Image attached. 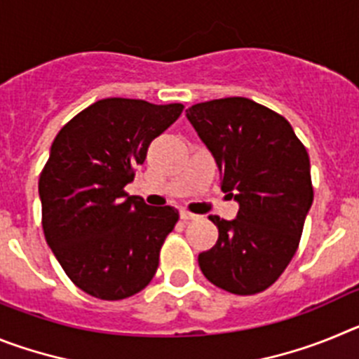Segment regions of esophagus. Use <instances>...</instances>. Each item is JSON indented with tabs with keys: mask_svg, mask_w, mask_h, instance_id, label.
Returning a JSON list of instances; mask_svg holds the SVG:
<instances>
[{
	"mask_svg": "<svg viewBox=\"0 0 359 359\" xmlns=\"http://www.w3.org/2000/svg\"><path fill=\"white\" fill-rule=\"evenodd\" d=\"M180 217H182L183 223H190V221H196V219H199V215L190 214V212H187V210H182L180 212Z\"/></svg>",
	"mask_w": 359,
	"mask_h": 359,
	"instance_id": "34e87169",
	"label": "esophagus"
}]
</instances>
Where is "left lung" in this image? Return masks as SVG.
<instances>
[{"instance_id":"obj_1","label":"left lung","mask_w":359,"mask_h":359,"mask_svg":"<svg viewBox=\"0 0 359 359\" xmlns=\"http://www.w3.org/2000/svg\"><path fill=\"white\" fill-rule=\"evenodd\" d=\"M187 118L215 158L221 190L239 203L233 221L208 217L219 237L199 268L228 293H261L297 253L313 205L309 154L284 116L250 98L194 104Z\"/></svg>"}]
</instances>
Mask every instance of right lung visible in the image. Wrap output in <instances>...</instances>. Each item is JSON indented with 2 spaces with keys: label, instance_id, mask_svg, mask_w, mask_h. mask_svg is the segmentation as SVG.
<instances>
[{
  "label": "right lung",
  "instance_id": "1",
  "mask_svg": "<svg viewBox=\"0 0 359 359\" xmlns=\"http://www.w3.org/2000/svg\"><path fill=\"white\" fill-rule=\"evenodd\" d=\"M183 104L104 98L57 133L39 177L43 231L69 280L100 300L144 290L180 214L129 196L136 165Z\"/></svg>",
  "mask_w": 359,
  "mask_h": 359
}]
</instances>
